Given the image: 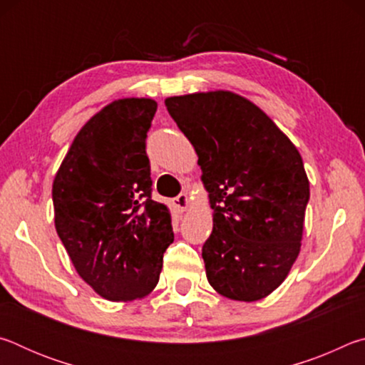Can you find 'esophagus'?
I'll use <instances>...</instances> for the list:
<instances>
[{
	"label": "esophagus",
	"instance_id": "1",
	"mask_svg": "<svg viewBox=\"0 0 365 365\" xmlns=\"http://www.w3.org/2000/svg\"><path fill=\"white\" fill-rule=\"evenodd\" d=\"M174 206H175V209H177V211H180V212H183V211H187V209H188V206H190L188 196H187V195H185V193H180V195H178L177 197H174Z\"/></svg>",
	"mask_w": 365,
	"mask_h": 365
}]
</instances>
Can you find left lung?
<instances>
[{
    "label": "left lung",
    "mask_w": 365,
    "mask_h": 365,
    "mask_svg": "<svg viewBox=\"0 0 365 365\" xmlns=\"http://www.w3.org/2000/svg\"><path fill=\"white\" fill-rule=\"evenodd\" d=\"M165 108L195 148L214 209L202 245L207 282L235 301L265 298L301 250L309 180L299 151L232 91L170 96Z\"/></svg>",
    "instance_id": "obj_1"
}]
</instances>
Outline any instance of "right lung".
Here are the masks:
<instances>
[{"instance_id": "1", "label": "right lung", "mask_w": 365, "mask_h": 365, "mask_svg": "<svg viewBox=\"0 0 365 365\" xmlns=\"http://www.w3.org/2000/svg\"><path fill=\"white\" fill-rule=\"evenodd\" d=\"M158 103L115 100L80 128L53 182L54 225L78 275L109 301L158 285L174 242L168 206L151 200L146 137Z\"/></svg>"}]
</instances>
